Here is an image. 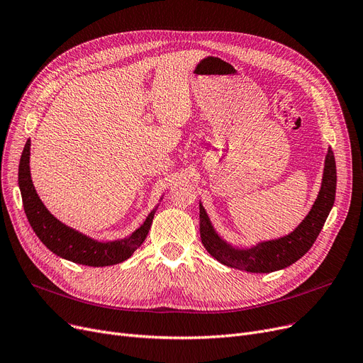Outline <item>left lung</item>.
Segmentation results:
<instances>
[{
  "mask_svg": "<svg viewBox=\"0 0 363 363\" xmlns=\"http://www.w3.org/2000/svg\"><path fill=\"white\" fill-rule=\"evenodd\" d=\"M337 167L332 149L328 150L320 192L314 206L301 225L291 234L279 240L259 242L250 249H237L223 241L214 230L208 216L199 204L201 241L207 252L220 264L247 272H272L295 264L306 255L328 219L335 201Z\"/></svg>",
  "mask_w": 363,
  "mask_h": 363,
  "instance_id": "8db88e82",
  "label": "left lung"
}]
</instances>
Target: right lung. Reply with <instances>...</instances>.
<instances>
[{
  "instance_id": "obj_1",
  "label": "right lung",
  "mask_w": 363,
  "mask_h": 363,
  "mask_svg": "<svg viewBox=\"0 0 363 363\" xmlns=\"http://www.w3.org/2000/svg\"><path fill=\"white\" fill-rule=\"evenodd\" d=\"M30 149L31 141L28 140L19 162V189L22 194L23 210L28 222L33 226L37 237L55 255L71 262L88 267H108L121 264L140 247L146 240L153 220V210L133 235L125 240L99 242L80 234L79 230L68 228L53 217L38 198L30 172Z\"/></svg>"
}]
</instances>
